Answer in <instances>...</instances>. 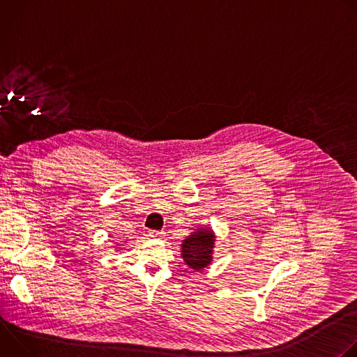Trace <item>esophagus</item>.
<instances>
[{"instance_id": "1", "label": "esophagus", "mask_w": 357, "mask_h": 357, "mask_svg": "<svg viewBox=\"0 0 357 357\" xmlns=\"http://www.w3.org/2000/svg\"><path fill=\"white\" fill-rule=\"evenodd\" d=\"M162 234H164V233H162V231H160V230H151L148 236H149L151 238H161V237H162Z\"/></svg>"}]
</instances>
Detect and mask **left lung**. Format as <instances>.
Listing matches in <instances>:
<instances>
[{
	"label": "left lung",
	"mask_w": 357,
	"mask_h": 357,
	"mask_svg": "<svg viewBox=\"0 0 357 357\" xmlns=\"http://www.w3.org/2000/svg\"><path fill=\"white\" fill-rule=\"evenodd\" d=\"M216 236L211 227H199L190 233L181 245V257L195 271H202L212 264Z\"/></svg>",
	"instance_id": "8db88e82"
}]
</instances>
